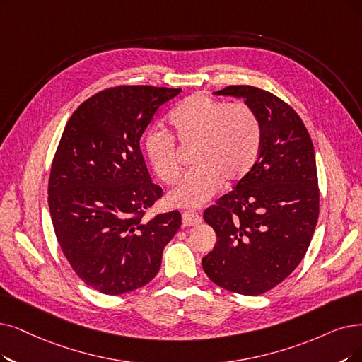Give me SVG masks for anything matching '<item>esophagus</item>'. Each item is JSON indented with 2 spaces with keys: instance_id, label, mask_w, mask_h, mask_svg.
Wrapping results in <instances>:
<instances>
[{
  "instance_id": "1",
  "label": "esophagus",
  "mask_w": 362,
  "mask_h": 362,
  "mask_svg": "<svg viewBox=\"0 0 362 362\" xmlns=\"http://www.w3.org/2000/svg\"><path fill=\"white\" fill-rule=\"evenodd\" d=\"M202 223V216L197 212L187 211L182 214V226L184 227H192Z\"/></svg>"
}]
</instances>
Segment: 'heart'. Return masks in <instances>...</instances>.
<instances>
[{"label": "heart", "instance_id": "heart-1", "mask_svg": "<svg viewBox=\"0 0 362 362\" xmlns=\"http://www.w3.org/2000/svg\"><path fill=\"white\" fill-rule=\"evenodd\" d=\"M173 138L182 150H192L193 169L173 189L169 204L199 208L227 185L240 181L254 166L262 148V124L245 103H230L206 93H194L172 111ZM173 138L151 131L146 138L150 165L166 185L181 175L180 153Z\"/></svg>", "mask_w": 362, "mask_h": 362}]
</instances>
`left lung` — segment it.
<instances>
[{
    "label": "left lung",
    "mask_w": 362,
    "mask_h": 362,
    "mask_svg": "<svg viewBox=\"0 0 362 362\" xmlns=\"http://www.w3.org/2000/svg\"><path fill=\"white\" fill-rule=\"evenodd\" d=\"M215 95L242 98L257 112L262 148L233 190L204 212L216 243L202 266L224 290L259 296L290 276L310 245L320 215L315 150L300 115L276 95L254 86Z\"/></svg>",
    "instance_id": "8db88e82"
}]
</instances>
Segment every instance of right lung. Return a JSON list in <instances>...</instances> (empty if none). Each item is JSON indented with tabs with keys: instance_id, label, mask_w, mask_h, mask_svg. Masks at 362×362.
<instances>
[{
	"instance_id": "obj_1",
	"label": "right lung",
	"mask_w": 362,
	"mask_h": 362,
	"mask_svg": "<svg viewBox=\"0 0 362 362\" xmlns=\"http://www.w3.org/2000/svg\"><path fill=\"white\" fill-rule=\"evenodd\" d=\"M181 89L115 86L72 112L53 157L49 209L59 247L93 290L119 296L158 273L181 226L170 211L144 220L163 190L151 182L139 139Z\"/></svg>"
}]
</instances>
